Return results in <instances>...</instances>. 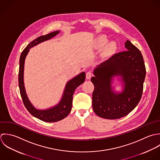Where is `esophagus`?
Instances as JSON below:
<instances>
[{"instance_id": "esophagus-1", "label": "esophagus", "mask_w": 160, "mask_h": 160, "mask_svg": "<svg viewBox=\"0 0 160 160\" xmlns=\"http://www.w3.org/2000/svg\"><path fill=\"white\" fill-rule=\"evenodd\" d=\"M92 75L93 74H92L91 71H89V72H87V73H86V78L87 80H90L91 78V77H92Z\"/></svg>"}]
</instances>
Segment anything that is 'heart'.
<instances>
[{"label": "heart", "instance_id": "1", "mask_svg": "<svg viewBox=\"0 0 160 160\" xmlns=\"http://www.w3.org/2000/svg\"><path fill=\"white\" fill-rule=\"evenodd\" d=\"M99 41L100 42V43L102 45H104L106 44V42H108V39L106 38V36H102L99 38ZM116 48V44L114 42H110L109 44H108V45L107 46V50L108 51H113L114 49Z\"/></svg>", "mask_w": 160, "mask_h": 160}]
</instances>
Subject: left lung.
<instances>
[{
  "label": "left lung",
  "mask_w": 160,
  "mask_h": 160,
  "mask_svg": "<svg viewBox=\"0 0 160 160\" xmlns=\"http://www.w3.org/2000/svg\"><path fill=\"white\" fill-rule=\"evenodd\" d=\"M126 51L114 54L97 65L91 79L95 89L92 106L98 116L116 119L127 116L138 104L142 95L146 68L141 52L132 42H125ZM121 76L122 92L116 93L111 84L113 77Z\"/></svg>",
  "instance_id": "8db88e82"
}]
</instances>
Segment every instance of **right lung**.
Instances as JSON below:
<instances>
[{
	"instance_id": "add662e5",
	"label": "right lung",
	"mask_w": 160,
	"mask_h": 160,
	"mask_svg": "<svg viewBox=\"0 0 160 160\" xmlns=\"http://www.w3.org/2000/svg\"><path fill=\"white\" fill-rule=\"evenodd\" d=\"M59 31H56L50 32L46 35L41 36L33 40L25 48L21 54L20 58V67L18 73V85L20 88V92L22 96L23 104L29 111V112L34 117L47 122H54L61 121L68 116L70 112L72 106L73 95L75 90L81 84H82L85 80V73L84 72L80 73L70 80H69L65 87L64 93L62 96L60 102L54 107L47 109H38L35 108L31 102L30 101L24 86L23 81V72H24V64L26 56H27L30 49L36 46L37 44L49 40L56 35L59 33Z\"/></svg>"
}]
</instances>
